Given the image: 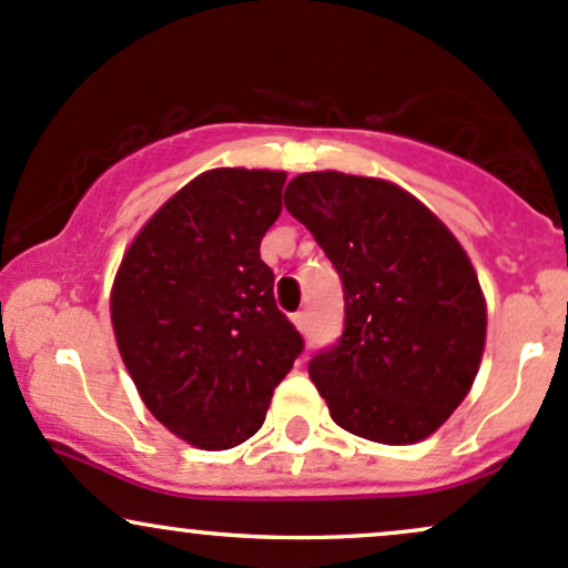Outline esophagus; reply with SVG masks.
Returning <instances> with one entry per match:
<instances>
[{"instance_id":"34e87169","label":"esophagus","mask_w":568,"mask_h":568,"mask_svg":"<svg viewBox=\"0 0 568 568\" xmlns=\"http://www.w3.org/2000/svg\"><path fill=\"white\" fill-rule=\"evenodd\" d=\"M294 326L298 328V332H307L310 317H307V313H304V310H302V313H296V315H294Z\"/></svg>"}]
</instances>
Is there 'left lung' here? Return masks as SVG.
I'll return each mask as SVG.
<instances>
[{"label":"left lung","instance_id":"obj_1","mask_svg":"<svg viewBox=\"0 0 568 568\" xmlns=\"http://www.w3.org/2000/svg\"><path fill=\"white\" fill-rule=\"evenodd\" d=\"M285 210L310 229L345 291V332L310 379L336 426L379 445L432 436L475 383L485 298L469 255L388 180L304 172Z\"/></svg>","mask_w":568,"mask_h":568}]
</instances>
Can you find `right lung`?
<instances>
[{
    "mask_svg": "<svg viewBox=\"0 0 568 568\" xmlns=\"http://www.w3.org/2000/svg\"><path fill=\"white\" fill-rule=\"evenodd\" d=\"M283 185L270 170L199 174L142 226L112 283L118 351L142 402L202 450L251 439L304 351L258 253Z\"/></svg>",
    "mask_w": 568,
    "mask_h": 568,
    "instance_id": "right-lung-1",
    "label": "right lung"
}]
</instances>
